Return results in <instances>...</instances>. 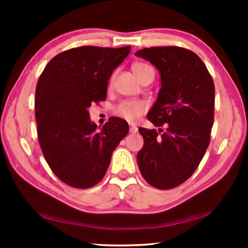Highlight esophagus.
<instances>
[{
	"instance_id": "1",
	"label": "esophagus",
	"mask_w": 248,
	"mask_h": 248,
	"mask_svg": "<svg viewBox=\"0 0 248 248\" xmlns=\"http://www.w3.org/2000/svg\"><path fill=\"white\" fill-rule=\"evenodd\" d=\"M138 132V127L137 125L134 124H130V133H137Z\"/></svg>"
}]
</instances>
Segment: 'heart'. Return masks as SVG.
<instances>
[{"instance_id": "1", "label": "heart", "mask_w": 248, "mask_h": 248, "mask_svg": "<svg viewBox=\"0 0 248 248\" xmlns=\"http://www.w3.org/2000/svg\"><path fill=\"white\" fill-rule=\"evenodd\" d=\"M148 69H151V67L144 63H134L132 65V72L137 79ZM144 110L145 104L142 101H125L118 106L117 114L127 121H135L144 113Z\"/></svg>"}]
</instances>
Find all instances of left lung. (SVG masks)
I'll use <instances>...</instances> for the list:
<instances>
[{
  "label": "left lung",
  "instance_id": "8db88e82",
  "mask_svg": "<svg viewBox=\"0 0 248 248\" xmlns=\"http://www.w3.org/2000/svg\"><path fill=\"white\" fill-rule=\"evenodd\" d=\"M135 56L150 62L160 74L161 88L147 117L155 126L166 125L161 135L155 128H139L144 140L138 152L139 168L154 187H176L191 177L208 149L215 84L202 60L182 47H150Z\"/></svg>",
  "mask_w": 248,
  "mask_h": 248
}]
</instances>
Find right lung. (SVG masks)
<instances>
[{
	"mask_svg": "<svg viewBox=\"0 0 248 248\" xmlns=\"http://www.w3.org/2000/svg\"><path fill=\"white\" fill-rule=\"evenodd\" d=\"M130 52V46L71 48L50 60L39 77L35 113L40 148L54 174L72 187L99 183L128 133L120 117H110L98 131L89 107L106 99L108 80Z\"/></svg>",
	"mask_w": 248,
	"mask_h": 248,
	"instance_id": "add662e5",
	"label": "right lung"
}]
</instances>
